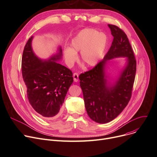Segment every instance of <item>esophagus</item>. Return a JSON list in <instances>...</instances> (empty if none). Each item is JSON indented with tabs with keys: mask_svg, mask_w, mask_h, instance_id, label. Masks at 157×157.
I'll return each mask as SVG.
<instances>
[{
	"mask_svg": "<svg viewBox=\"0 0 157 157\" xmlns=\"http://www.w3.org/2000/svg\"><path fill=\"white\" fill-rule=\"evenodd\" d=\"M73 78H74V82H78L79 79V75L78 73H74L73 74Z\"/></svg>",
	"mask_w": 157,
	"mask_h": 157,
	"instance_id": "esophagus-1",
	"label": "esophagus"
}]
</instances>
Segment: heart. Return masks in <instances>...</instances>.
I'll list each match as a JSON object with an SVG mask.
<instances>
[{"instance_id":"1","label":"heart","mask_w":157,"mask_h":157,"mask_svg":"<svg viewBox=\"0 0 157 157\" xmlns=\"http://www.w3.org/2000/svg\"><path fill=\"white\" fill-rule=\"evenodd\" d=\"M107 36L94 29L81 30L72 40L70 46L63 50L65 62L72 67L78 59L77 53L81 52V60L86 67L96 65L102 57L107 45Z\"/></svg>"}]
</instances>
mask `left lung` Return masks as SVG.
Wrapping results in <instances>:
<instances>
[{"instance_id":"left-lung-1","label":"left lung","mask_w":157,"mask_h":157,"mask_svg":"<svg viewBox=\"0 0 157 157\" xmlns=\"http://www.w3.org/2000/svg\"><path fill=\"white\" fill-rule=\"evenodd\" d=\"M114 37L103 60L79 79L88 117L98 123L110 122L127 105L136 72V60L127 35L116 25H108ZM125 57L124 66L115 78L106 72L110 60Z\"/></svg>"}]
</instances>
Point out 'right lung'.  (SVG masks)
I'll return each mask as SVG.
<instances>
[{
    "label": "right lung",
    "mask_w": 157,
    "mask_h": 157,
    "mask_svg": "<svg viewBox=\"0 0 157 157\" xmlns=\"http://www.w3.org/2000/svg\"><path fill=\"white\" fill-rule=\"evenodd\" d=\"M32 36L24 48L21 70L27 89V97L33 108L40 116L54 119L60 115L65 97L73 83L71 70L61 65L62 49L47 59L38 57L33 51Z\"/></svg>",
    "instance_id": "obj_1"
}]
</instances>
